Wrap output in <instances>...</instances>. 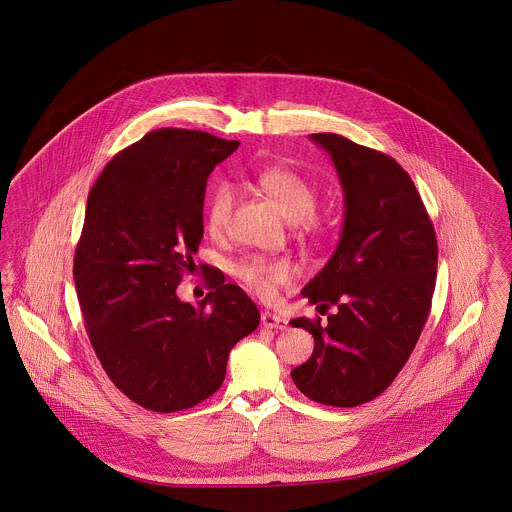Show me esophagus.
Listing matches in <instances>:
<instances>
[{
    "label": "esophagus",
    "mask_w": 512,
    "mask_h": 512,
    "mask_svg": "<svg viewBox=\"0 0 512 512\" xmlns=\"http://www.w3.org/2000/svg\"><path fill=\"white\" fill-rule=\"evenodd\" d=\"M261 324H263L265 328H274V330H286V328H288L286 318L272 315V313H268V311H265V313L261 315Z\"/></svg>",
    "instance_id": "34e87169"
}]
</instances>
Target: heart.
I'll use <instances>...</instances> for the list:
<instances>
[{"label": "heart", "instance_id": "b5f03b06", "mask_svg": "<svg viewBox=\"0 0 512 512\" xmlns=\"http://www.w3.org/2000/svg\"><path fill=\"white\" fill-rule=\"evenodd\" d=\"M257 186L270 195L286 219L295 220L299 232L307 236H318L326 228V219L318 213L317 186L292 167L276 165L267 167L255 174ZM238 201V192L230 182H215L205 197V226L211 234H220L226 230L232 219L234 207ZM236 276L249 290L268 297L278 286L292 284L297 270L288 259H267V257H249L236 267Z\"/></svg>", "mask_w": 512, "mask_h": 512}]
</instances>
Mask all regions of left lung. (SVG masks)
I'll use <instances>...</instances> for the list:
<instances>
[{
  "instance_id": "obj_1",
  "label": "left lung",
  "mask_w": 512,
  "mask_h": 512,
  "mask_svg": "<svg viewBox=\"0 0 512 512\" xmlns=\"http://www.w3.org/2000/svg\"><path fill=\"white\" fill-rule=\"evenodd\" d=\"M345 192L340 244L301 295L328 322L293 318L315 338L293 384L330 407H357L390 386L409 361L430 315L438 240L411 176L390 155L338 134H311Z\"/></svg>"
}]
</instances>
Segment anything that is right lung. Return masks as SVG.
<instances>
[{
	"label": "right lung",
	"instance_id": "right-lung-1",
	"mask_svg": "<svg viewBox=\"0 0 512 512\" xmlns=\"http://www.w3.org/2000/svg\"><path fill=\"white\" fill-rule=\"evenodd\" d=\"M238 146L159 128L117 153L88 194L73 267L84 326L109 380L155 413L219 390L230 349L261 320L219 270L197 307L176 295L203 238L207 178Z\"/></svg>",
	"mask_w": 512,
	"mask_h": 512
}]
</instances>
